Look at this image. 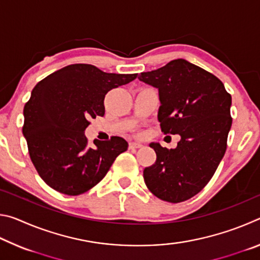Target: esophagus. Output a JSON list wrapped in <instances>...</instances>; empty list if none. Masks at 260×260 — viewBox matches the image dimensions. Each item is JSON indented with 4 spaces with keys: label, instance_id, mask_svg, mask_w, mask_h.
I'll return each mask as SVG.
<instances>
[{
    "label": "esophagus",
    "instance_id": "34e87169",
    "mask_svg": "<svg viewBox=\"0 0 260 260\" xmlns=\"http://www.w3.org/2000/svg\"><path fill=\"white\" fill-rule=\"evenodd\" d=\"M142 147H143L142 143L129 142V149H131V150H135V149H139V148H142Z\"/></svg>",
    "mask_w": 260,
    "mask_h": 260
}]
</instances>
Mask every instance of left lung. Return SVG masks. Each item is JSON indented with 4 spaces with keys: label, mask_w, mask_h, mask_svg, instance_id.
Returning a JSON list of instances; mask_svg holds the SVG:
<instances>
[{
    "label": "left lung",
    "mask_w": 260,
    "mask_h": 260,
    "mask_svg": "<svg viewBox=\"0 0 260 260\" xmlns=\"http://www.w3.org/2000/svg\"><path fill=\"white\" fill-rule=\"evenodd\" d=\"M139 79L158 88L162 133L181 136L170 150L150 144L157 159L144 169V182L161 201L184 202L209 183L225 155L232 96L212 73L181 58L142 72Z\"/></svg>",
    "instance_id": "left-lung-1"
}]
</instances>
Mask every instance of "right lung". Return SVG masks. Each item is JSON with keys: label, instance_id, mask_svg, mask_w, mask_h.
<instances>
[{"label": "right lung", "instance_id": "add662e5", "mask_svg": "<svg viewBox=\"0 0 260 260\" xmlns=\"http://www.w3.org/2000/svg\"><path fill=\"white\" fill-rule=\"evenodd\" d=\"M138 77L72 64L42 79L24 107L23 134L35 170L56 191L77 196L96 186L128 143L111 136L89 144L85 129L103 117L104 98Z\"/></svg>", "mask_w": 260, "mask_h": 260}]
</instances>
